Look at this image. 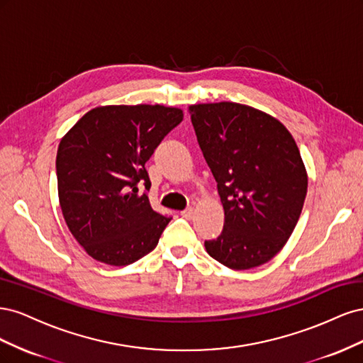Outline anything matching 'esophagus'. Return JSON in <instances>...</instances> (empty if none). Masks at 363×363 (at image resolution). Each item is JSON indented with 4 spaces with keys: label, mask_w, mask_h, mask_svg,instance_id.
I'll return each mask as SVG.
<instances>
[{
    "label": "esophagus",
    "mask_w": 363,
    "mask_h": 363,
    "mask_svg": "<svg viewBox=\"0 0 363 363\" xmlns=\"http://www.w3.org/2000/svg\"><path fill=\"white\" fill-rule=\"evenodd\" d=\"M194 213H195L194 207H188V208H184V211L182 212V216L186 218V219H192V218H194Z\"/></svg>",
    "instance_id": "esophagus-1"
}]
</instances>
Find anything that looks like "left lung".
<instances>
[{"label": "left lung", "mask_w": 363, "mask_h": 363, "mask_svg": "<svg viewBox=\"0 0 363 363\" xmlns=\"http://www.w3.org/2000/svg\"><path fill=\"white\" fill-rule=\"evenodd\" d=\"M189 112L224 207L223 232L204 247L227 268L263 265L301 215L307 172L300 150L280 121L250 106L194 104Z\"/></svg>", "instance_id": "8db88e82"}]
</instances>
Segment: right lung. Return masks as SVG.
<instances>
[{
  "mask_svg": "<svg viewBox=\"0 0 363 363\" xmlns=\"http://www.w3.org/2000/svg\"><path fill=\"white\" fill-rule=\"evenodd\" d=\"M183 112L160 104L101 106L65 135L56 157L62 213L98 262L125 267L156 248L171 218L152 211L145 163Z\"/></svg>",
  "mask_w": 363,
  "mask_h": 363,
  "instance_id": "1",
  "label": "right lung"
}]
</instances>
